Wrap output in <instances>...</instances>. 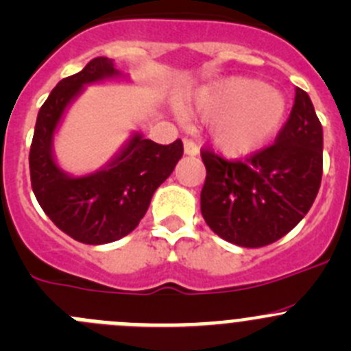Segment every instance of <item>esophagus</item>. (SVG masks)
Listing matches in <instances>:
<instances>
[{
	"label": "esophagus",
	"instance_id": "obj_1",
	"mask_svg": "<svg viewBox=\"0 0 351 351\" xmlns=\"http://www.w3.org/2000/svg\"><path fill=\"white\" fill-rule=\"evenodd\" d=\"M183 146H185V154L189 156H197L198 154V146L195 141L185 139L183 141Z\"/></svg>",
	"mask_w": 351,
	"mask_h": 351
}]
</instances>
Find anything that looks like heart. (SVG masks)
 <instances>
[{
  "mask_svg": "<svg viewBox=\"0 0 351 351\" xmlns=\"http://www.w3.org/2000/svg\"><path fill=\"white\" fill-rule=\"evenodd\" d=\"M205 119H214L212 137L228 154H247L268 143L282 125L284 95L261 81L231 77L204 91L195 104Z\"/></svg>",
  "mask_w": 351,
  "mask_h": 351,
  "instance_id": "1",
  "label": "heart"
}]
</instances>
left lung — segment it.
<instances>
[{
    "label": "left lung",
    "mask_w": 351,
    "mask_h": 351,
    "mask_svg": "<svg viewBox=\"0 0 351 351\" xmlns=\"http://www.w3.org/2000/svg\"><path fill=\"white\" fill-rule=\"evenodd\" d=\"M207 176L200 208L226 241L261 247L278 241L309 212L323 176V127L309 95L295 88L290 115L275 143L244 159L202 147Z\"/></svg>",
    "instance_id": "1"
}]
</instances>
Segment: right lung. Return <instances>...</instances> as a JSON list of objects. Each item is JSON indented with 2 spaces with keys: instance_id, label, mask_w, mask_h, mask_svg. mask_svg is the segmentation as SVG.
Wrapping results in <instances>:
<instances>
[{
  "instance_id": "obj_1",
  "label": "right lung",
  "mask_w": 351,
  "mask_h": 351,
  "mask_svg": "<svg viewBox=\"0 0 351 351\" xmlns=\"http://www.w3.org/2000/svg\"><path fill=\"white\" fill-rule=\"evenodd\" d=\"M112 59L95 58L83 71L67 76L38 110L28 165L35 198L47 217L76 241L107 244L132 232L146 214L156 189L183 156V143L162 146L136 134L101 171L66 175L52 156V136L69 101L83 84L119 76Z\"/></svg>"
}]
</instances>
